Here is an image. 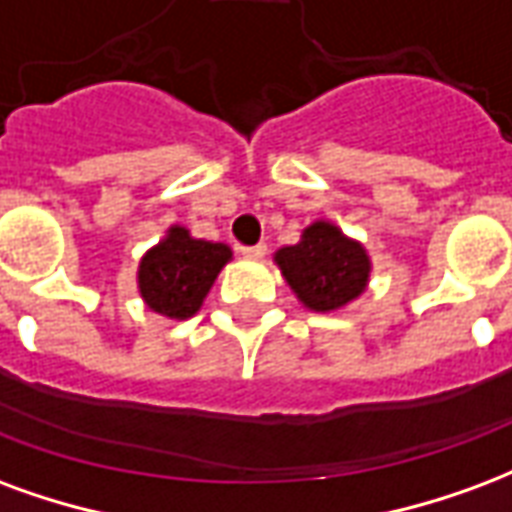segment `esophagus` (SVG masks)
I'll list each match as a JSON object with an SVG mask.
<instances>
[{
  "label": "esophagus",
  "instance_id": "34e87169",
  "mask_svg": "<svg viewBox=\"0 0 512 512\" xmlns=\"http://www.w3.org/2000/svg\"><path fill=\"white\" fill-rule=\"evenodd\" d=\"M240 253L245 259H264V253H267V245L259 242V245H251V248H240Z\"/></svg>",
  "mask_w": 512,
  "mask_h": 512
}]
</instances>
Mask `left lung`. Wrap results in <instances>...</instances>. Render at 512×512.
<instances>
[{"label":"left lung","instance_id":"obj_1","mask_svg":"<svg viewBox=\"0 0 512 512\" xmlns=\"http://www.w3.org/2000/svg\"><path fill=\"white\" fill-rule=\"evenodd\" d=\"M283 281L313 313H333L354 302L368 286L371 259L357 240L330 220H316L302 231L297 245L275 253Z\"/></svg>","mask_w":512,"mask_h":512}]
</instances>
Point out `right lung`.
I'll return each instance as SVG.
<instances>
[{
  "mask_svg": "<svg viewBox=\"0 0 512 512\" xmlns=\"http://www.w3.org/2000/svg\"><path fill=\"white\" fill-rule=\"evenodd\" d=\"M226 261H231L229 245L193 240L185 226H171L138 264L141 300L166 319H190Z\"/></svg>",
  "mask_w": 512,
  "mask_h": 512,
  "instance_id": "1",
  "label": "right lung"
}]
</instances>
